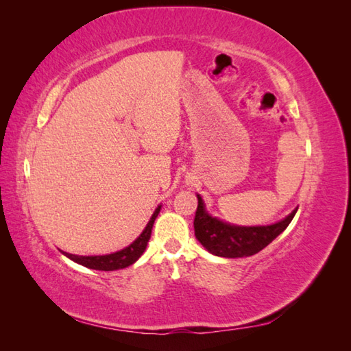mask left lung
Returning <instances> with one entry per match:
<instances>
[{"mask_svg":"<svg viewBox=\"0 0 351 351\" xmlns=\"http://www.w3.org/2000/svg\"><path fill=\"white\" fill-rule=\"evenodd\" d=\"M299 208L285 219L268 226H237L221 221L205 211L204 200L197 195V210L195 215V235L199 243L215 256L244 258L252 256L267 247L280 235L294 219Z\"/></svg>","mask_w":351,"mask_h":351,"instance_id":"obj_1","label":"left lung"}]
</instances>
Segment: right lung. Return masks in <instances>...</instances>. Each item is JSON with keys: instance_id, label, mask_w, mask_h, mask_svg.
Masks as SVG:
<instances>
[{"instance_id": "1", "label": "right lung", "mask_w": 351, "mask_h": 351, "mask_svg": "<svg viewBox=\"0 0 351 351\" xmlns=\"http://www.w3.org/2000/svg\"><path fill=\"white\" fill-rule=\"evenodd\" d=\"M160 210H161V205H158V208H156L155 213L152 214L151 220H149L145 230L138 235L137 240L132 244H130L128 247H125L122 250L110 253V255H99V256H78V255H72V253L63 252V250H62V253L64 256L72 259L73 263L81 264L87 268H92V270H101V271L121 270V268H125V267L134 264L141 255H143L149 238H151V234H152L154 221L156 219V215L160 214Z\"/></svg>"}]
</instances>
